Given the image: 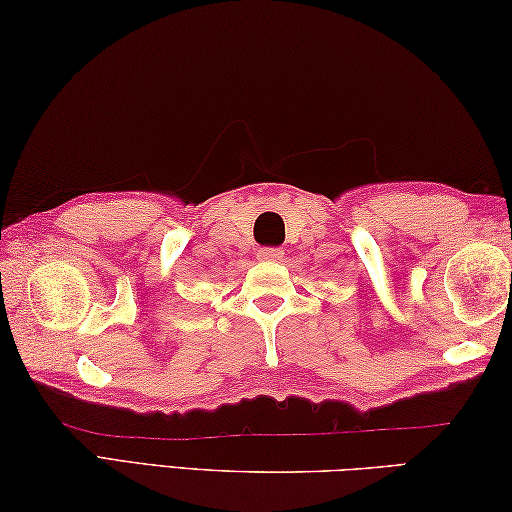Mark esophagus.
Returning a JSON list of instances; mask_svg holds the SVG:
<instances>
[{"label": "esophagus", "mask_w": 512, "mask_h": 512, "mask_svg": "<svg viewBox=\"0 0 512 512\" xmlns=\"http://www.w3.org/2000/svg\"><path fill=\"white\" fill-rule=\"evenodd\" d=\"M257 257L262 259V262H277V259L284 257V250L282 248H262L257 253Z\"/></svg>", "instance_id": "34e87169"}]
</instances>
